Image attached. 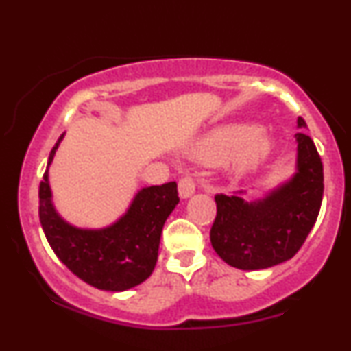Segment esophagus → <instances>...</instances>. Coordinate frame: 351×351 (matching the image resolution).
I'll return each instance as SVG.
<instances>
[{"label": "esophagus", "mask_w": 351, "mask_h": 351, "mask_svg": "<svg viewBox=\"0 0 351 351\" xmlns=\"http://www.w3.org/2000/svg\"><path fill=\"white\" fill-rule=\"evenodd\" d=\"M195 180L191 176H184V178L180 180L178 183V193H180V198L181 199H186L191 198L195 195Z\"/></svg>", "instance_id": "esophagus-1"}]
</instances>
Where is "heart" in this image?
Returning <instances> with one entry per match:
<instances>
[{
	"label": "heart",
	"mask_w": 351,
	"mask_h": 351,
	"mask_svg": "<svg viewBox=\"0 0 351 351\" xmlns=\"http://www.w3.org/2000/svg\"><path fill=\"white\" fill-rule=\"evenodd\" d=\"M272 135L254 130L251 125L237 123L215 128L188 148L191 158L203 163H216L226 158L229 175L239 176L256 170L274 150Z\"/></svg>",
	"instance_id": "heart-1"
}]
</instances>
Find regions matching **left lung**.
<instances>
[{
	"label": "left lung",
	"mask_w": 351,
	"mask_h": 351,
	"mask_svg": "<svg viewBox=\"0 0 351 351\" xmlns=\"http://www.w3.org/2000/svg\"><path fill=\"white\" fill-rule=\"evenodd\" d=\"M297 127L307 128L299 117ZM295 173L259 199L216 195L211 244L224 263L261 271L292 259L315 224L324 196V167L312 138L295 134Z\"/></svg>",
	"instance_id": "obj_1"
}]
</instances>
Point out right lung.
<instances>
[{
  "label": "right lung",
  "mask_w": 351,
  "mask_h": 351,
  "mask_svg": "<svg viewBox=\"0 0 351 351\" xmlns=\"http://www.w3.org/2000/svg\"><path fill=\"white\" fill-rule=\"evenodd\" d=\"M64 135L52 147L39 184L44 234L60 263L79 279L100 291H128L147 280L155 269L163 224L180 203L176 183L138 189L127 211L106 228L74 226L56 209L49 184V167Z\"/></svg>",
  "instance_id": "add662e5"
}]
</instances>
